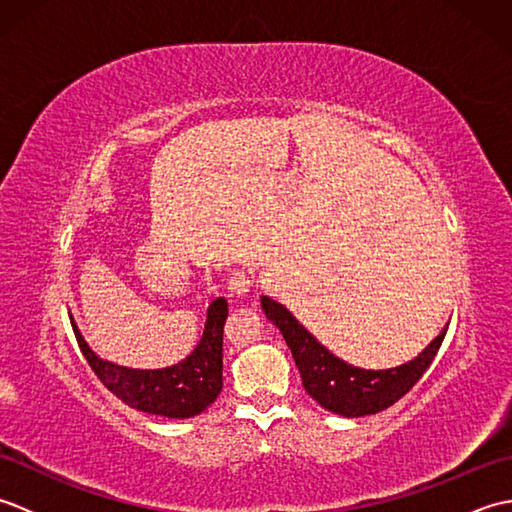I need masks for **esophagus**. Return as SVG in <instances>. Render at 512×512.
<instances>
[{
    "label": "esophagus",
    "mask_w": 512,
    "mask_h": 512,
    "mask_svg": "<svg viewBox=\"0 0 512 512\" xmlns=\"http://www.w3.org/2000/svg\"><path fill=\"white\" fill-rule=\"evenodd\" d=\"M226 290L231 292V297H246L250 292V279L242 270H231V275H228V286Z\"/></svg>",
    "instance_id": "obj_1"
}]
</instances>
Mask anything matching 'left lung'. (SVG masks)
<instances>
[{
	"label": "left lung",
	"instance_id": "obj_1",
	"mask_svg": "<svg viewBox=\"0 0 512 512\" xmlns=\"http://www.w3.org/2000/svg\"><path fill=\"white\" fill-rule=\"evenodd\" d=\"M228 303L215 297L206 310L200 343L184 361L162 369H134L105 361L96 354L70 314V323L85 361L101 383L132 409L162 418H193L211 407L222 391V336Z\"/></svg>",
	"mask_w": 512,
	"mask_h": 512
}]
</instances>
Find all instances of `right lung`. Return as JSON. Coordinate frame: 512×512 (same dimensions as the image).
Here are the masks:
<instances>
[{"label":"right lung","mask_w":512,"mask_h":512,"mask_svg":"<svg viewBox=\"0 0 512 512\" xmlns=\"http://www.w3.org/2000/svg\"><path fill=\"white\" fill-rule=\"evenodd\" d=\"M262 310L266 319L273 321L284 334L308 394L323 409L339 413L343 418H363L398 402L427 372L440 350L444 334H447V328H444L405 365L391 369H361L334 356L275 299L262 297Z\"/></svg>","instance_id":"1"}]
</instances>
